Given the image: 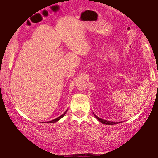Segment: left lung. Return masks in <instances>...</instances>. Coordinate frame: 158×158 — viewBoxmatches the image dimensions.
<instances>
[{"mask_svg":"<svg viewBox=\"0 0 158 158\" xmlns=\"http://www.w3.org/2000/svg\"><path fill=\"white\" fill-rule=\"evenodd\" d=\"M93 114H94V116H95V117L96 118H97L99 121L101 122L102 124H105V125H116V124L120 123H121V122H113V121H106V120L102 119V118H99L98 116H96V115L94 113H93Z\"/></svg>","mask_w":158,"mask_h":158,"instance_id":"obj_1","label":"left lung"}]
</instances>
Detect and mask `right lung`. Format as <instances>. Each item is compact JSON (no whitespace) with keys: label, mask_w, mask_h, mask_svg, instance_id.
<instances>
[{"label":"right lung","mask_w":158,"mask_h":158,"mask_svg":"<svg viewBox=\"0 0 158 158\" xmlns=\"http://www.w3.org/2000/svg\"><path fill=\"white\" fill-rule=\"evenodd\" d=\"M67 111H68V109H67L66 111L64 112V113H63L62 115H61V116H60L59 117L56 118V119H53V120H52V121H47V122H44V123H56V122H57L58 121H59L60 119L62 118H63L64 116H65V114H66V112H67Z\"/></svg>","instance_id":"1"}]
</instances>
